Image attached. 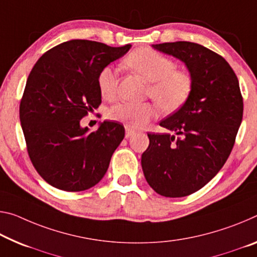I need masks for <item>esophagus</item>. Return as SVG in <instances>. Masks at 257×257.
<instances>
[{"label": "esophagus", "instance_id": "esophagus-1", "mask_svg": "<svg viewBox=\"0 0 257 257\" xmlns=\"http://www.w3.org/2000/svg\"><path fill=\"white\" fill-rule=\"evenodd\" d=\"M133 134H135V130L133 128L128 127V125H125V138H128L133 135Z\"/></svg>", "mask_w": 257, "mask_h": 257}]
</instances>
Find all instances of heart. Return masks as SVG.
<instances>
[{
  "label": "heart",
  "instance_id": "b5f03b06",
  "mask_svg": "<svg viewBox=\"0 0 257 257\" xmlns=\"http://www.w3.org/2000/svg\"><path fill=\"white\" fill-rule=\"evenodd\" d=\"M123 64L149 82L146 96L151 97L166 112L181 108L193 91L194 80L190 71L177 68L172 58L152 48L136 49L125 57ZM97 83L101 97L113 100L117 91V76L111 66H105L98 73ZM159 114L156 103H120L108 111V117L130 128H141Z\"/></svg>",
  "mask_w": 257,
  "mask_h": 257
}]
</instances>
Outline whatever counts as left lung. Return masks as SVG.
Wrapping results in <instances>:
<instances>
[{"instance_id": "obj_1", "label": "left lung", "mask_w": 257, "mask_h": 257, "mask_svg": "<svg viewBox=\"0 0 257 257\" xmlns=\"http://www.w3.org/2000/svg\"><path fill=\"white\" fill-rule=\"evenodd\" d=\"M153 48L184 62L194 87L189 100L160 122L176 136L148 134L142 168L157 193L186 197L205 186L226 162L242 120V96L234 71L216 52L187 41Z\"/></svg>"}]
</instances>
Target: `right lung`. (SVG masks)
I'll return each instance as SVG.
<instances>
[{
    "instance_id": "right-lung-1",
    "label": "right lung",
    "mask_w": 257,
    "mask_h": 257,
    "mask_svg": "<svg viewBox=\"0 0 257 257\" xmlns=\"http://www.w3.org/2000/svg\"><path fill=\"white\" fill-rule=\"evenodd\" d=\"M130 47L71 40L44 52L32 68L20 100V123L32 164L56 189L88 190L107 172L124 137L123 125L104 121L90 133L80 122L101 103L98 73Z\"/></svg>"
}]
</instances>
